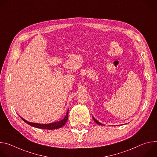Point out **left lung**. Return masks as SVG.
<instances>
[{
  "label": "left lung",
  "mask_w": 157,
  "mask_h": 157,
  "mask_svg": "<svg viewBox=\"0 0 157 157\" xmlns=\"http://www.w3.org/2000/svg\"><path fill=\"white\" fill-rule=\"evenodd\" d=\"M93 119H94V121H95V122L96 123V124H99V125H104V124H101V123H100L99 121H98L93 116Z\"/></svg>",
  "instance_id": "1"
}]
</instances>
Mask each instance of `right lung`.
<instances>
[{"instance_id": "obj_1", "label": "right lung", "mask_w": 157, "mask_h": 157, "mask_svg": "<svg viewBox=\"0 0 157 157\" xmlns=\"http://www.w3.org/2000/svg\"><path fill=\"white\" fill-rule=\"evenodd\" d=\"M68 111H69V109H68V111H67L66 116L64 117V119H63L62 120H61L59 121H57V122H52V123H50V124H39V123L30 122L26 121L24 118H22L21 117H20H20L24 122H25L27 124H28L29 125H30L32 127L38 128H42V129L53 130V129H57V128H61V127L64 125V124L66 123V122H67V121H68Z\"/></svg>"}]
</instances>
